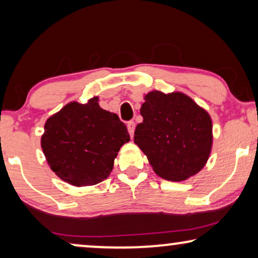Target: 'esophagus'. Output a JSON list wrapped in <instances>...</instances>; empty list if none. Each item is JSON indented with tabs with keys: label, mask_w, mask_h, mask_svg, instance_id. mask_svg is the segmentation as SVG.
Returning <instances> with one entry per match:
<instances>
[{
	"label": "esophagus",
	"mask_w": 258,
	"mask_h": 258,
	"mask_svg": "<svg viewBox=\"0 0 258 258\" xmlns=\"http://www.w3.org/2000/svg\"><path fill=\"white\" fill-rule=\"evenodd\" d=\"M126 126H128V132L130 134V137H133L134 136V132H135V122L129 121L128 124H126Z\"/></svg>",
	"instance_id": "1"
}]
</instances>
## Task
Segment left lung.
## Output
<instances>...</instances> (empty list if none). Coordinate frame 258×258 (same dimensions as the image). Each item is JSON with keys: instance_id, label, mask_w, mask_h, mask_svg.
I'll return each instance as SVG.
<instances>
[{"instance_id": "8db88e82", "label": "left lung", "mask_w": 258, "mask_h": 258, "mask_svg": "<svg viewBox=\"0 0 258 258\" xmlns=\"http://www.w3.org/2000/svg\"><path fill=\"white\" fill-rule=\"evenodd\" d=\"M134 142L147 155L154 171L169 181H183L207 163L213 146L208 112L182 93L146 95Z\"/></svg>"}]
</instances>
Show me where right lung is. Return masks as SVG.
Wrapping results in <instances>:
<instances>
[{
  "instance_id": "right-lung-1",
  "label": "right lung",
  "mask_w": 258,
  "mask_h": 258,
  "mask_svg": "<svg viewBox=\"0 0 258 258\" xmlns=\"http://www.w3.org/2000/svg\"><path fill=\"white\" fill-rule=\"evenodd\" d=\"M130 136L114 112L93 97L87 104L72 102L44 124L41 146L51 170L76 186L97 184L114 167V160Z\"/></svg>"
}]
</instances>
